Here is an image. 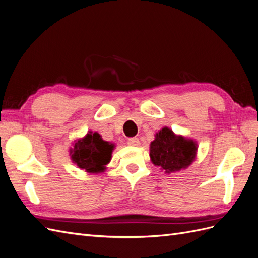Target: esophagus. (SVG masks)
Here are the masks:
<instances>
[{"mask_svg": "<svg viewBox=\"0 0 258 258\" xmlns=\"http://www.w3.org/2000/svg\"><path fill=\"white\" fill-rule=\"evenodd\" d=\"M127 143L130 146H139L140 145V141H139L138 138H130V139H128Z\"/></svg>", "mask_w": 258, "mask_h": 258, "instance_id": "1", "label": "esophagus"}]
</instances>
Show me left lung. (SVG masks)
<instances>
[{
  "label": "left lung",
  "instance_id": "obj_1",
  "mask_svg": "<svg viewBox=\"0 0 258 258\" xmlns=\"http://www.w3.org/2000/svg\"><path fill=\"white\" fill-rule=\"evenodd\" d=\"M197 151L196 141L175 135L169 127L160 129L150 144L151 161L168 174L188 168L196 158Z\"/></svg>",
  "mask_w": 258,
  "mask_h": 258
}]
</instances>
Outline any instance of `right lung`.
I'll use <instances>...</instances> for the list:
<instances>
[{"instance_id": "1", "label": "right lung", "mask_w": 258, "mask_h": 258, "mask_svg": "<svg viewBox=\"0 0 258 258\" xmlns=\"http://www.w3.org/2000/svg\"><path fill=\"white\" fill-rule=\"evenodd\" d=\"M115 144L104 141L98 132L88 131L84 138L76 139L70 147L73 163L87 173H102L112 159Z\"/></svg>"}]
</instances>
